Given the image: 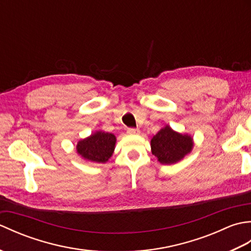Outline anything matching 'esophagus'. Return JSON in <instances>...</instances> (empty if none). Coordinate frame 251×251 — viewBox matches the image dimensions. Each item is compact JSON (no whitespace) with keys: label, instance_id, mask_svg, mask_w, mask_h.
<instances>
[{"label":"esophagus","instance_id":"34e87169","mask_svg":"<svg viewBox=\"0 0 251 251\" xmlns=\"http://www.w3.org/2000/svg\"><path fill=\"white\" fill-rule=\"evenodd\" d=\"M127 132H128L129 135H138L140 132V130L138 128H129L128 130H127Z\"/></svg>","mask_w":251,"mask_h":251}]
</instances>
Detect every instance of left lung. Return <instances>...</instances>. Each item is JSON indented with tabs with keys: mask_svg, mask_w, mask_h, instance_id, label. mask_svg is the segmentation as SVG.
Instances as JSON below:
<instances>
[{
	"mask_svg": "<svg viewBox=\"0 0 251 251\" xmlns=\"http://www.w3.org/2000/svg\"><path fill=\"white\" fill-rule=\"evenodd\" d=\"M193 138L189 134H181L166 125L151 139V151L157 161L164 165L180 162L193 149Z\"/></svg>",
	"mask_w": 251,
	"mask_h": 251,
	"instance_id": "obj_1",
	"label": "left lung"
}]
</instances>
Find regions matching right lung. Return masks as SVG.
Here are the masks:
<instances>
[{
  "mask_svg": "<svg viewBox=\"0 0 251 251\" xmlns=\"http://www.w3.org/2000/svg\"><path fill=\"white\" fill-rule=\"evenodd\" d=\"M115 143L116 137L113 134L97 130L77 142L76 152L85 161L103 164L113 154Z\"/></svg>",
  "mask_w": 251,
  "mask_h": 251,
  "instance_id": "add662e5",
  "label": "right lung"
}]
</instances>
